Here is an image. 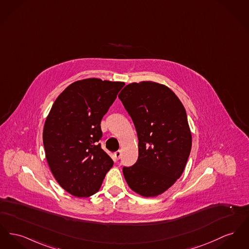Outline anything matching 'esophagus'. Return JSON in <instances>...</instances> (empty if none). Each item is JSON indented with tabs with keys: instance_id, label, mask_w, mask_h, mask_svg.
<instances>
[{
	"instance_id": "obj_1",
	"label": "esophagus",
	"mask_w": 249,
	"mask_h": 249,
	"mask_svg": "<svg viewBox=\"0 0 249 249\" xmlns=\"http://www.w3.org/2000/svg\"><path fill=\"white\" fill-rule=\"evenodd\" d=\"M114 156H115V159L116 160H119L120 157H121V151L120 150H117L115 153H114Z\"/></svg>"
}]
</instances>
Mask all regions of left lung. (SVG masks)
<instances>
[{"instance_id":"8db88e82","label":"left lung","mask_w":249,"mask_h":249,"mask_svg":"<svg viewBox=\"0 0 249 249\" xmlns=\"http://www.w3.org/2000/svg\"><path fill=\"white\" fill-rule=\"evenodd\" d=\"M138 137V159L123 175L133 192L153 197L181 176L190 154L186 111L170 88L151 81L132 83L118 95Z\"/></svg>"}]
</instances>
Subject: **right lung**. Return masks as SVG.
I'll use <instances>...</instances> for the list:
<instances>
[{
    "instance_id": "obj_1",
    "label": "right lung",
    "mask_w": 249,
    "mask_h": 249,
    "mask_svg": "<svg viewBox=\"0 0 249 249\" xmlns=\"http://www.w3.org/2000/svg\"><path fill=\"white\" fill-rule=\"evenodd\" d=\"M124 85L97 78L74 82L59 95L46 118V159L60 186L72 196L96 194L114 164L98 142L103 116Z\"/></svg>"
}]
</instances>
